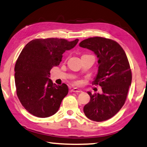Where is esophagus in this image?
I'll return each mask as SVG.
<instances>
[{
    "label": "esophagus",
    "mask_w": 147,
    "mask_h": 147,
    "mask_svg": "<svg viewBox=\"0 0 147 147\" xmlns=\"http://www.w3.org/2000/svg\"><path fill=\"white\" fill-rule=\"evenodd\" d=\"M71 91L74 92H77V93H81V92H83L82 90L79 89L78 88H74V89H71Z\"/></svg>",
    "instance_id": "esophagus-1"
}]
</instances>
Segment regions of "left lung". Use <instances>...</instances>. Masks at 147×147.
I'll use <instances>...</instances> for the list:
<instances>
[{"instance_id": "8db88e82", "label": "left lung", "mask_w": 147, "mask_h": 147, "mask_svg": "<svg viewBox=\"0 0 147 147\" xmlns=\"http://www.w3.org/2000/svg\"><path fill=\"white\" fill-rule=\"evenodd\" d=\"M80 46L93 51L98 58V73L93 83L102 91V94L87 92L91 99L83 112L92 121H106L116 115L125 102L132 80L129 63L122 47L112 39L88 38Z\"/></svg>"}]
</instances>
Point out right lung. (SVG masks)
Wrapping results in <instances>:
<instances>
[{"label":"right lung","instance_id":"1","mask_svg":"<svg viewBox=\"0 0 147 147\" xmlns=\"http://www.w3.org/2000/svg\"><path fill=\"white\" fill-rule=\"evenodd\" d=\"M79 41L48 38L31 40L25 46L15 65L16 93L25 109L39 118H47L57 112L68 93L63 83L56 85L49 79L51 69L62 61L66 51Z\"/></svg>","mask_w":147,"mask_h":147}]
</instances>
